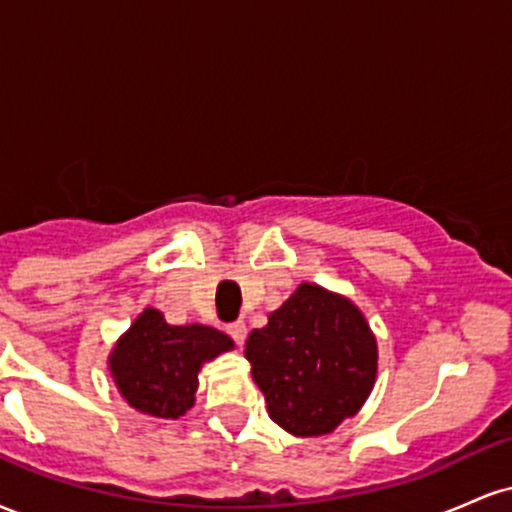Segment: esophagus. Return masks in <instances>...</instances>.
I'll use <instances>...</instances> for the list:
<instances>
[{"label":"esophagus","mask_w":512,"mask_h":512,"mask_svg":"<svg viewBox=\"0 0 512 512\" xmlns=\"http://www.w3.org/2000/svg\"><path fill=\"white\" fill-rule=\"evenodd\" d=\"M228 334L236 339L238 346H243L245 339H248V327H245L243 320H238V322H233V325H228Z\"/></svg>","instance_id":"obj_1"}]
</instances>
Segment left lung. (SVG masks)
<instances>
[{"label": "left lung", "instance_id": "8db88e82", "mask_svg": "<svg viewBox=\"0 0 512 512\" xmlns=\"http://www.w3.org/2000/svg\"><path fill=\"white\" fill-rule=\"evenodd\" d=\"M274 424L327 436L361 411L378 378V339L354 301L303 281L245 342Z\"/></svg>", "mask_w": 512, "mask_h": 512}]
</instances>
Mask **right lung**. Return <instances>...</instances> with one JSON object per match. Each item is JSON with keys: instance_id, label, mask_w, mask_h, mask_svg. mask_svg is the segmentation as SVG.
I'll return each instance as SVG.
<instances>
[{"instance_id": "right-lung-1", "label": "right lung", "mask_w": 512, "mask_h": 512, "mask_svg": "<svg viewBox=\"0 0 512 512\" xmlns=\"http://www.w3.org/2000/svg\"><path fill=\"white\" fill-rule=\"evenodd\" d=\"M233 339L209 325H168L161 310L144 308L108 356L110 378L134 411L175 421L195 407L199 370L233 351Z\"/></svg>"}]
</instances>
